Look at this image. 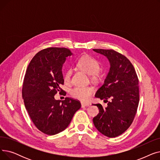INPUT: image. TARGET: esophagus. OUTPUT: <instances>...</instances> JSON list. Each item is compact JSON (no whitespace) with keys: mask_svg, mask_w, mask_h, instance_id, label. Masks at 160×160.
Instances as JSON below:
<instances>
[{"mask_svg":"<svg viewBox=\"0 0 160 160\" xmlns=\"http://www.w3.org/2000/svg\"><path fill=\"white\" fill-rule=\"evenodd\" d=\"M81 105H82V108H85V107L89 106V104L86 103V102H81Z\"/></svg>","mask_w":160,"mask_h":160,"instance_id":"obj_1","label":"esophagus"}]
</instances>
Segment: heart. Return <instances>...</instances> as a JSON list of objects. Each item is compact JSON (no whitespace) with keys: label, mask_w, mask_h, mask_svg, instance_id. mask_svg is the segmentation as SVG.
I'll return each instance as SVG.
<instances>
[{"label":"heart","mask_w":160,"mask_h":160,"mask_svg":"<svg viewBox=\"0 0 160 160\" xmlns=\"http://www.w3.org/2000/svg\"><path fill=\"white\" fill-rule=\"evenodd\" d=\"M77 66L80 70L89 74L91 80L98 82L101 79V75L99 70L100 69V63L92 56L89 55L82 56L77 63ZM71 71L67 70L64 75V80L69 82L71 80ZM94 92L93 88L91 86L87 87H75L71 91V95L82 101L87 102L90 99Z\"/></svg>","instance_id":"b5f03b06"}]
</instances>
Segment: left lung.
I'll return each mask as SVG.
<instances>
[{
    "label": "left lung",
    "instance_id": "left-lung-1",
    "mask_svg": "<svg viewBox=\"0 0 160 160\" xmlns=\"http://www.w3.org/2000/svg\"><path fill=\"white\" fill-rule=\"evenodd\" d=\"M93 50L105 56L110 63L104 84L95 94L108 106L95 104L99 113L93 118V124L103 135L115 138L130 127L135 117L139 101V80L133 65L124 55L112 49Z\"/></svg>",
    "mask_w": 160,
    "mask_h": 160
}]
</instances>
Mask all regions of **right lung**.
Here are the masks:
<instances>
[{"label": "right lung", "mask_w": 160, "mask_h": 160, "mask_svg": "<svg viewBox=\"0 0 160 160\" xmlns=\"http://www.w3.org/2000/svg\"><path fill=\"white\" fill-rule=\"evenodd\" d=\"M71 55L66 48L41 50L32 59L24 75L22 94L25 108L37 128L47 135L63 131L81 108L78 100L54 98L58 92L66 95L60 88L64 83L62 69L66 58Z\"/></svg>", "instance_id": "right-lung-1"}]
</instances>
